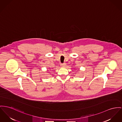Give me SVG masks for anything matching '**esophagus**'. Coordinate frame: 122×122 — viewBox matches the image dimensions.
I'll return each mask as SVG.
<instances>
[{"label":"esophagus","mask_w":122,"mask_h":122,"mask_svg":"<svg viewBox=\"0 0 122 122\" xmlns=\"http://www.w3.org/2000/svg\"><path fill=\"white\" fill-rule=\"evenodd\" d=\"M61 66H62V67H65L66 66V64H65V63H63V64H61Z\"/></svg>","instance_id":"obj_1"}]
</instances>
